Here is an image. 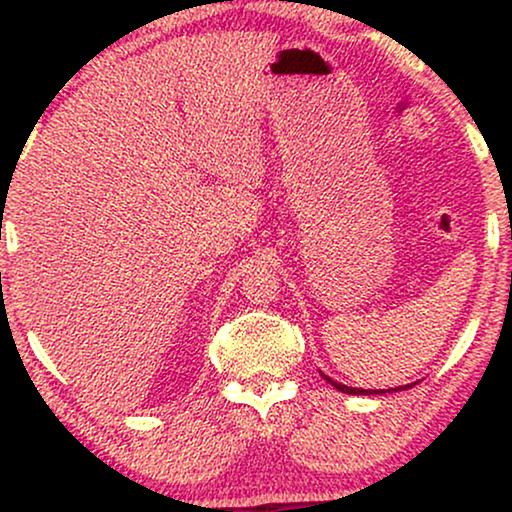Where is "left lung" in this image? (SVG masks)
<instances>
[{
	"mask_svg": "<svg viewBox=\"0 0 512 512\" xmlns=\"http://www.w3.org/2000/svg\"><path fill=\"white\" fill-rule=\"evenodd\" d=\"M324 377H326V375H324ZM326 380H328V382H331L335 389H338V391H342V394H352V396H356V394H382V391H368V389H352V387H347V384H338V382H333V380H331V377H326Z\"/></svg>",
	"mask_w": 512,
	"mask_h": 512,
	"instance_id": "obj_1",
	"label": "left lung"
}]
</instances>
